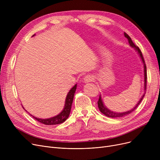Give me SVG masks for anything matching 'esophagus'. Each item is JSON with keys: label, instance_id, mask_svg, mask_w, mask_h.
Wrapping results in <instances>:
<instances>
[{"label": "esophagus", "instance_id": "1", "mask_svg": "<svg viewBox=\"0 0 160 160\" xmlns=\"http://www.w3.org/2000/svg\"><path fill=\"white\" fill-rule=\"evenodd\" d=\"M94 80V78L92 77V76L91 75H87L86 77H84V78L83 79V81L84 83H89L91 82H93Z\"/></svg>", "mask_w": 160, "mask_h": 160}]
</instances>
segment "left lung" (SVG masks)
I'll return each instance as SVG.
<instances>
[{"label":"left lung","instance_id":"left-lung-1","mask_svg":"<svg viewBox=\"0 0 160 160\" xmlns=\"http://www.w3.org/2000/svg\"><path fill=\"white\" fill-rule=\"evenodd\" d=\"M124 37L127 38L128 39V43L130 45L131 47H133L134 49H135L136 50V52H138V54H139L141 60L142 61V64H143V67H144V90L145 91L146 90V88H147V67H146V65H145V60H144V58H143V56H142V53H141V51L140 50V49L138 47L136 46L135 45H134V43H133V41H132L130 37L127 34V33H124ZM145 93L144 94L142 95V96L141 97V98H140V100H139V102L136 104V105L135 106V107H134L133 108H132V110H128L127 112H122V113H117V112H113L110 110H109V109L104 104V102L102 101V97H101V95H100V97H99V99H98V109L100 112L102 113L104 115L108 117H112V118H117V117H123L124 116H127V115H129L130 113H131L132 112H133L134 110H136V108L139 106V104H140V102H141L142 99L143 98L144 96H145Z\"/></svg>","mask_w":160,"mask_h":160}]
</instances>
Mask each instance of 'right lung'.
I'll use <instances>...</instances> for the list:
<instances>
[{
	"mask_svg": "<svg viewBox=\"0 0 160 160\" xmlns=\"http://www.w3.org/2000/svg\"><path fill=\"white\" fill-rule=\"evenodd\" d=\"M35 36V34L33 35V36ZM77 84H75L70 89L69 93H67L66 98H65L64 108L63 109V110L58 115H57L54 117H50V118H48V119L37 118V117L33 116L30 114L31 116H32V117L33 118H34V119L37 120L38 121L43 123L44 124H46V125H54V124H58L63 123L64 121H65L67 119V118H68L69 116L72 101H73L74 95L75 93L76 89H77Z\"/></svg>",
	"mask_w": 160,
	"mask_h": 160,
	"instance_id": "obj_1",
	"label": "right lung"
}]
</instances>
